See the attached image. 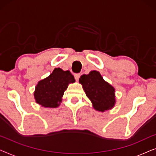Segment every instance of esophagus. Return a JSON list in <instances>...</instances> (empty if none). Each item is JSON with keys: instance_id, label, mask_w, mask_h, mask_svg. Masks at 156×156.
<instances>
[{"instance_id": "obj_1", "label": "esophagus", "mask_w": 156, "mask_h": 156, "mask_svg": "<svg viewBox=\"0 0 156 156\" xmlns=\"http://www.w3.org/2000/svg\"><path fill=\"white\" fill-rule=\"evenodd\" d=\"M74 78H75V80L77 81L80 76V74H74Z\"/></svg>"}]
</instances>
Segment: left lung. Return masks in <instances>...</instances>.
Returning a JSON list of instances; mask_svg holds the SVG:
<instances>
[{
	"label": "left lung",
	"mask_w": 156,
	"mask_h": 156,
	"mask_svg": "<svg viewBox=\"0 0 156 156\" xmlns=\"http://www.w3.org/2000/svg\"><path fill=\"white\" fill-rule=\"evenodd\" d=\"M79 81L96 110L103 112L114 106L115 89L104 80L99 72L94 70L89 74H83Z\"/></svg>",
	"instance_id": "obj_1"
}]
</instances>
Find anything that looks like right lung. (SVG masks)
<instances>
[{"mask_svg":"<svg viewBox=\"0 0 156 156\" xmlns=\"http://www.w3.org/2000/svg\"><path fill=\"white\" fill-rule=\"evenodd\" d=\"M75 82L74 76L69 70L63 71L55 68L48 77L38 82L34 93L36 102L44 107L55 108L59 106L58 102L67 89L69 83Z\"/></svg>","mask_w":156,"mask_h":156,"instance_id":"1","label":"right lung"}]
</instances>
